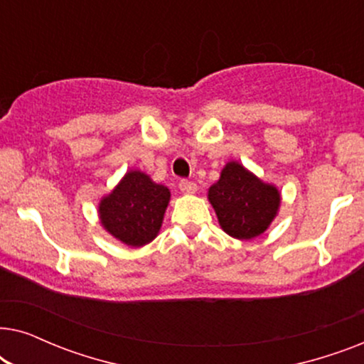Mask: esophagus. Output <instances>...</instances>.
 <instances>
[{
  "label": "esophagus",
  "mask_w": 364,
  "mask_h": 364,
  "mask_svg": "<svg viewBox=\"0 0 364 364\" xmlns=\"http://www.w3.org/2000/svg\"><path fill=\"white\" fill-rule=\"evenodd\" d=\"M178 188H181L182 193H187V196H191V193H196L197 183L192 182V181H181V182H178Z\"/></svg>",
  "instance_id": "34e87169"
}]
</instances>
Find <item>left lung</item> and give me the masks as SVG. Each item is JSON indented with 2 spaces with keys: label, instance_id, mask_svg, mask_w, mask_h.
Segmentation results:
<instances>
[{
  "label": "left lung",
  "instance_id": "obj_1",
  "mask_svg": "<svg viewBox=\"0 0 364 364\" xmlns=\"http://www.w3.org/2000/svg\"><path fill=\"white\" fill-rule=\"evenodd\" d=\"M280 192L265 183L242 164L228 162L220 178L208 188V202L223 232L238 240L262 235L277 217Z\"/></svg>",
  "mask_w": 364,
  "mask_h": 364
}]
</instances>
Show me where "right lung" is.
Wrapping results in <instances>:
<instances>
[{"instance_id":"obj_1","label":"right lung","mask_w":364,"mask_h":364,"mask_svg":"<svg viewBox=\"0 0 364 364\" xmlns=\"http://www.w3.org/2000/svg\"><path fill=\"white\" fill-rule=\"evenodd\" d=\"M171 192L147 173L129 171L99 203L102 227L129 247H142L157 237Z\"/></svg>"}]
</instances>
